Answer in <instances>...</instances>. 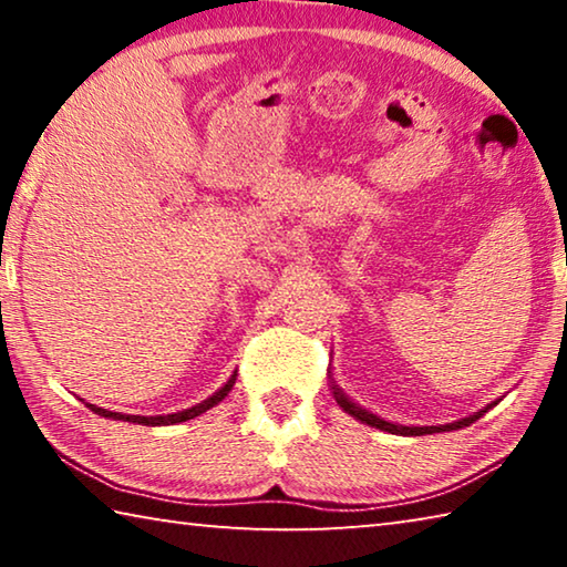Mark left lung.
<instances>
[{
  "label": "left lung",
  "instance_id": "8db88e82",
  "mask_svg": "<svg viewBox=\"0 0 567 567\" xmlns=\"http://www.w3.org/2000/svg\"><path fill=\"white\" fill-rule=\"evenodd\" d=\"M330 390H332V398L338 400V405H340L344 412H348V415H352L354 420H360V422H364V425H370V427L385 430V433L405 435V437H408V435H433V433H450V430H463V427H467V425H473L475 420L483 417L485 412L491 410L493 405H497V402H491V405L483 408V410H477V412H473V415H470V417L447 422V425H425V427H417V425H398V422H390V420H385V417L375 415V412L364 410L362 405H358V402L344 395V390L338 385V382L332 380V375H330Z\"/></svg>",
  "mask_w": 567,
  "mask_h": 567
}]
</instances>
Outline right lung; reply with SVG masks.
<instances>
[{
    "label": "right lung",
    "mask_w": 567,
    "mask_h": 567,
    "mask_svg": "<svg viewBox=\"0 0 567 567\" xmlns=\"http://www.w3.org/2000/svg\"><path fill=\"white\" fill-rule=\"evenodd\" d=\"M235 380H237V372H233V375H229V380L225 382V385L219 388L217 392H213V395H209L207 400L197 402V405H192V408H187V410L172 412V415H150V417H147V415H124V412H112V410H104V408H97V405H90V402H87V408H90L92 412H97V415L107 417V420L137 422V425H150V427H157V425H175V422H187V420H192V417L203 415V412H207L209 408H215L217 402H223V400L227 398V392L233 390Z\"/></svg>",
    "instance_id": "add662e5"
}]
</instances>
